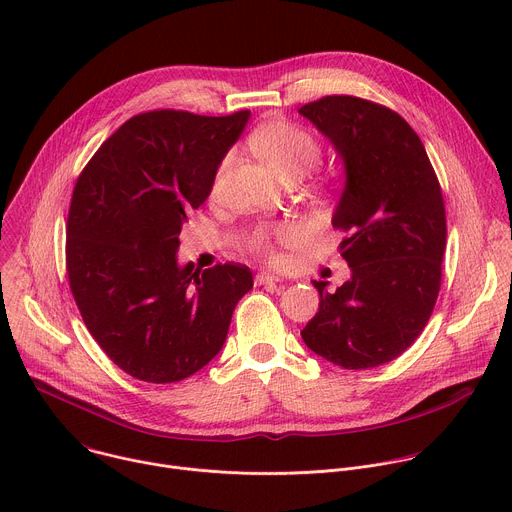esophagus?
Instances as JSON below:
<instances>
[{
	"instance_id": "1",
	"label": "esophagus",
	"mask_w": 512,
	"mask_h": 512,
	"mask_svg": "<svg viewBox=\"0 0 512 512\" xmlns=\"http://www.w3.org/2000/svg\"><path fill=\"white\" fill-rule=\"evenodd\" d=\"M279 281L281 279L271 273H257V277H255V283H259V285H269V283H279Z\"/></svg>"
}]
</instances>
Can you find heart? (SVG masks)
Instances as JSON below:
<instances>
[{"label": "heart", "instance_id": "obj_1", "mask_svg": "<svg viewBox=\"0 0 512 512\" xmlns=\"http://www.w3.org/2000/svg\"><path fill=\"white\" fill-rule=\"evenodd\" d=\"M251 145L253 150L265 160V164L271 166L273 172L287 182L306 176L320 162V156H322L320 143L316 141L314 135L279 119L259 125L251 135ZM227 168H229V158H223L212 178L214 192L221 188ZM300 237H302V229L298 225L257 229L249 239V247L255 253L263 255L265 259L277 263L279 255L273 249V241L289 243V241H298Z\"/></svg>", "mask_w": 512, "mask_h": 512}]
</instances>
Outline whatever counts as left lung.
<instances>
[{"label": "left lung", "mask_w": 512, "mask_h": 512, "mask_svg": "<svg viewBox=\"0 0 512 512\" xmlns=\"http://www.w3.org/2000/svg\"><path fill=\"white\" fill-rule=\"evenodd\" d=\"M344 164L332 214L352 275L336 291L314 281L316 316L302 338L342 369H373L403 354L425 328L442 283L446 208L419 135L395 111L332 95L300 107Z\"/></svg>", "instance_id": "obj_1"}]
</instances>
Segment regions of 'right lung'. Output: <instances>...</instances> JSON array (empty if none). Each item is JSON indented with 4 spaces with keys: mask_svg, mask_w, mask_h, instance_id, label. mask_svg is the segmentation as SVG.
Masks as SVG:
<instances>
[{
    "mask_svg": "<svg viewBox=\"0 0 512 512\" xmlns=\"http://www.w3.org/2000/svg\"><path fill=\"white\" fill-rule=\"evenodd\" d=\"M251 113L160 109L125 121L81 172L66 223V271L103 352L145 383L182 381L221 352L253 273L178 263L188 212Z\"/></svg>",
    "mask_w": 512,
    "mask_h": 512,
    "instance_id": "add662e5",
    "label": "right lung"
}]
</instances>
